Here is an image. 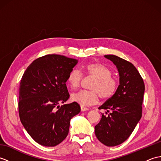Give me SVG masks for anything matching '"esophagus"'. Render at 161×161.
I'll list each match as a JSON object with an SVG mask.
<instances>
[{
	"instance_id": "1",
	"label": "esophagus",
	"mask_w": 161,
	"mask_h": 161,
	"mask_svg": "<svg viewBox=\"0 0 161 161\" xmlns=\"http://www.w3.org/2000/svg\"><path fill=\"white\" fill-rule=\"evenodd\" d=\"M88 108L85 107H83V106H81V111H82V112H84V111H88Z\"/></svg>"
}]
</instances>
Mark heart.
I'll return each instance as SVG.
<instances>
[{
  "instance_id": "b5f03b06",
  "label": "heart",
  "mask_w": 161,
  "mask_h": 161,
  "mask_svg": "<svg viewBox=\"0 0 161 161\" xmlns=\"http://www.w3.org/2000/svg\"><path fill=\"white\" fill-rule=\"evenodd\" d=\"M86 75L95 78L91 86L92 91H80L71 95L72 100L81 106L96 104L100 97L102 99L111 97L118 89V81L111 77L108 68L100 63H90L83 67ZM82 75L77 69H73L68 75L67 81L73 89L80 86Z\"/></svg>"
}]
</instances>
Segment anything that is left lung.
<instances>
[{
  "instance_id": "1",
  "label": "left lung",
  "mask_w": 161,
  "mask_h": 161,
  "mask_svg": "<svg viewBox=\"0 0 161 161\" xmlns=\"http://www.w3.org/2000/svg\"><path fill=\"white\" fill-rule=\"evenodd\" d=\"M119 73V86L115 93L99 109L107 111L95 126V133L102 144L114 147L122 144L131 134L142 117L145 84L133 65L118 56L107 54Z\"/></svg>"
}]
</instances>
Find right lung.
I'll use <instances>...</instances> for the list:
<instances>
[{
	"label": "right lung",
	"instance_id": "right-lung-1",
	"mask_svg": "<svg viewBox=\"0 0 161 161\" xmlns=\"http://www.w3.org/2000/svg\"><path fill=\"white\" fill-rule=\"evenodd\" d=\"M78 60L59 54L38 58L27 68L19 87V113L24 128L35 141L54 147L68 134L70 119L80 112L77 102L64 104L70 95L68 75Z\"/></svg>",
	"mask_w": 161,
	"mask_h": 161
}]
</instances>
